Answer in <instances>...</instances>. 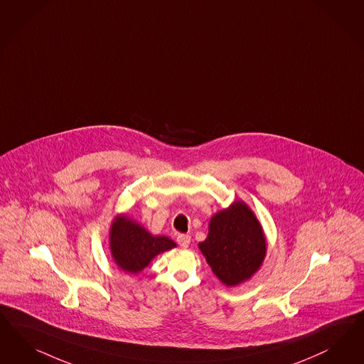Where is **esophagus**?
Segmentation results:
<instances>
[{
    "label": "esophagus",
    "mask_w": 364,
    "mask_h": 364,
    "mask_svg": "<svg viewBox=\"0 0 364 364\" xmlns=\"http://www.w3.org/2000/svg\"><path fill=\"white\" fill-rule=\"evenodd\" d=\"M176 241L178 244L182 247H188L190 245V241H191V237L188 235H179L176 237Z\"/></svg>",
    "instance_id": "obj_1"
}]
</instances>
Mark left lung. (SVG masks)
<instances>
[{"label": "left lung", "instance_id": "obj_1", "mask_svg": "<svg viewBox=\"0 0 364 364\" xmlns=\"http://www.w3.org/2000/svg\"><path fill=\"white\" fill-rule=\"evenodd\" d=\"M198 247L218 280L226 287H237L261 268L267 238L256 214L238 200L211 217L208 237Z\"/></svg>", "mask_w": 364, "mask_h": 364}]
</instances>
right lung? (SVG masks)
<instances>
[{
    "mask_svg": "<svg viewBox=\"0 0 364 364\" xmlns=\"http://www.w3.org/2000/svg\"><path fill=\"white\" fill-rule=\"evenodd\" d=\"M109 252L119 269L138 274L158 255L176 247L166 235H154L127 214H117L109 226Z\"/></svg>",
    "mask_w": 364,
    "mask_h": 364,
    "instance_id": "add662e5",
    "label": "right lung"
}]
</instances>
